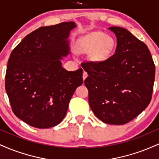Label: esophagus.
<instances>
[{"label": "esophagus", "mask_w": 159, "mask_h": 159, "mask_svg": "<svg viewBox=\"0 0 159 159\" xmlns=\"http://www.w3.org/2000/svg\"><path fill=\"white\" fill-rule=\"evenodd\" d=\"M87 76H88V75H87V72H85V71H84V72H83V79L85 80L86 78H87Z\"/></svg>", "instance_id": "1"}]
</instances>
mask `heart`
<instances>
[{"label": "heart", "instance_id": "heart-1", "mask_svg": "<svg viewBox=\"0 0 159 159\" xmlns=\"http://www.w3.org/2000/svg\"><path fill=\"white\" fill-rule=\"evenodd\" d=\"M114 48V39L102 32H93L84 36L78 40L76 45L78 52H91V59L96 62L105 61Z\"/></svg>", "mask_w": 159, "mask_h": 159}]
</instances>
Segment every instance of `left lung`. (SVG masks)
Masks as SVG:
<instances>
[{
	"mask_svg": "<svg viewBox=\"0 0 159 159\" xmlns=\"http://www.w3.org/2000/svg\"><path fill=\"white\" fill-rule=\"evenodd\" d=\"M115 53L100 62L82 63L84 84L94 114L105 123L123 125L138 116L152 99L156 67L147 45L120 27Z\"/></svg>",
	"mask_w": 159,
	"mask_h": 159,
	"instance_id": "obj_1",
	"label": "left lung"
}]
</instances>
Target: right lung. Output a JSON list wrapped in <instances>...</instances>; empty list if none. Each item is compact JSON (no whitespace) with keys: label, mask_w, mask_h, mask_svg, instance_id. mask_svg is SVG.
Instances as JSON below:
<instances>
[{"label":"right lung","mask_w":159,"mask_h":159,"mask_svg":"<svg viewBox=\"0 0 159 159\" xmlns=\"http://www.w3.org/2000/svg\"><path fill=\"white\" fill-rule=\"evenodd\" d=\"M75 27L73 21L41 27L11 52L5 88L14 114L33 127L58 125L75 90L83 84V69L69 72L61 62L69 54L67 38Z\"/></svg>","instance_id":"right-lung-1"}]
</instances>
